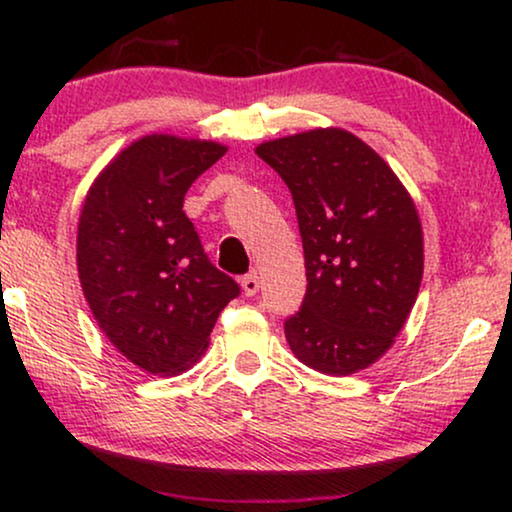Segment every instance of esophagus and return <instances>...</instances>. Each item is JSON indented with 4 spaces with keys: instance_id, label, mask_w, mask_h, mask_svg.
<instances>
[{
    "instance_id": "obj_1",
    "label": "esophagus",
    "mask_w": 512,
    "mask_h": 512,
    "mask_svg": "<svg viewBox=\"0 0 512 512\" xmlns=\"http://www.w3.org/2000/svg\"><path fill=\"white\" fill-rule=\"evenodd\" d=\"M258 289H261V279H258L256 272H251V275L242 277V291H244V296H256Z\"/></svg>"
}]
</instances>
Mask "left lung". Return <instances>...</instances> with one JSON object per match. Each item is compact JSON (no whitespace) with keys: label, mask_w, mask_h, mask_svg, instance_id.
Masks as SVG:
<instances>
[{"label":"left lung","mask_w":512,"mask_h":512,"mask_svg":"<svg viewBox=\"0 0 512 512\" xmlns=\"http://www.w3.org/2000/svg\"><path fill=\"white\" fill-rule=\"evenodd\" d=\"M296 205L307 291L284 321L300 363L352 375L387 349L415 305L424 237L394 170L352 132L317 128L256 146Z\"/></svg>","instance_id":"1"}]
</instances>
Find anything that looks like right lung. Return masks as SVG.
<instances>
[{
  "label": "right lung",
  "instance_id": "1",
  "mask_svg": "<svg viewBox=\"0 0 512 512\" xmlns=\"http://www.w3.org/2000/svg\"><path fill=\"white\" fill-rule=\"evenodd\" d=\"M228 149L146 135L100 172L81 207L76 265L111 345L151 375L191 368L240 286L214 268L184 195Z\"/></svg>",
  "mask_w": 512,
  "mask_h": 512
}]
</instances>
